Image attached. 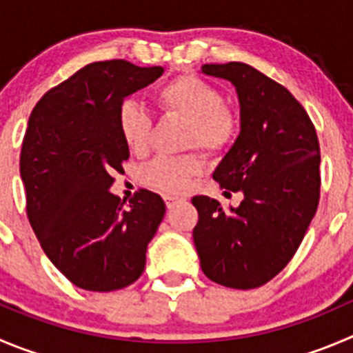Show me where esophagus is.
<instances>
[{"label": "esophagus", "mask_w": 353, "mask_h": 353, "mask_svg": "<svg viewBox=\"0 0 353 353\" xmlns=\"http://www.w3.org/2000/svg\"><path fill=\"white\" fill-rule=\"evenodd\" d=\"M164 201H166V206L168 208H173L174 203H179V201H182V197H179V196H164Z\"/></svg>", "instance_id": "1"}]
</instances>
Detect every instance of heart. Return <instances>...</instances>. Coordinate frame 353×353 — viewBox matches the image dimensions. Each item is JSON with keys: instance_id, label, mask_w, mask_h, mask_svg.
I'll use <instances>...</instances> for the list:
<instances>
[{"instance_id": "obj_1", "label": "heart", "mask_w": 353, "mask_h": 353, "mask_svg": "<svg viewBox=\"0 0 353 353\" xmlns=\"http://www.w3.org/2000/svg\"><path fill=\"white\" fill-rule=\"evenodd\" d=\"M161 110L189 123L187 145L201 147L210 154L229 149L241 132L236 110L223 103V93L196 74H182L164 83L154 93ZM117 128L126 149L135 156L149 147L150 116L135 102H124L117 112ZM199 154L157 157L142 170V182L166 196L182 194L190 180L203 171Z\"/></svg>"}]
</instances>
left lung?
Returning a JSON list of instances; mask_svg holds the SVG:
<instances>
[{
    "mask_svg": "<svg viewBox=\"0 0 353 353\" xmlns=\"http://www.w3.org/2000/svg\"><path fill=\"white\" fill-rule=\"evenodd\" d=\"M203 72L237 90L241 133L213 179L227 192H243L244 199L239 208L225 210L208 196L192 197L199 213L194 244L208 279L253 290L290 263L317 211V133L301 103L254 67L204 63Z\"/></svg>",
    "mask_w": 353,
    "mask_h": 353,
    "instance_id": "obj_1",
    "label": "left lung"
}]
</instances>
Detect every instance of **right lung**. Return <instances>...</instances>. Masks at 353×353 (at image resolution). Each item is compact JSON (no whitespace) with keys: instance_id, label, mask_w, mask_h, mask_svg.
Returning a JSON list of instances; mask_svg holds the SVG:
<instances>
[{"instance_id":"add662e5","label":"right lung","mask_w":353,"mask_h":353,"mask_svg":"<svg viewBox=\"0 0 353 353\" xmlns=\"http://www.w3.org/2000/svg\"><path fill=\"white\" fill-rule=\"evenodd\" d=\"M163 72L126 60L93 62L46 92L29 116L20 150L29 223L50 261L81 290L135 283L166 213L150 190L140 189L126 207L109 192L130 157L117 128L123 100Z\"/></svg>"}]
</instances>
